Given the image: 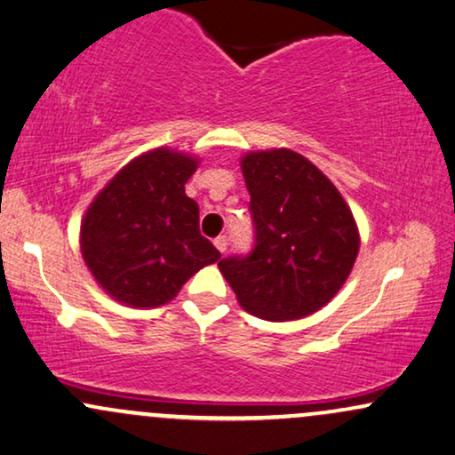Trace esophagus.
<instances>
[{
	"mask_svg": "<svg viewBox=\"0 0 455 455\" xmlns=\"http://www.w3.org/2000/svg\"><path fill=\"white\" fill-rule=\"evenodd\" d=\"M215 247H217L219 253H226V249H228V238H226V236H217V238H215Z\"/></svg>",
	"mask_w": 455,
	"mask_h": 455,
	"instance_id": "1",
	"label": "esophagus"
}]
</instances>
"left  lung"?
I'll return each instance as SVG.
<instances>
[{"mask_svg": "<svg viewBox=\"0 0 455 455\" xmlns=\"http://www.w3.org/2000/svg\"><path fill=\"white\" fill-rule=\"evenodd\" d=\"M251 194L255 249L219 261L244 311L293 322L323 308L349 279L360 232L349 204L317 165L291 148L240 159Z\"/></svg>", "mask_w": 455, "mask_h": 455, "instance_id": "obj_1", "label": "left lung"}]
</instances>
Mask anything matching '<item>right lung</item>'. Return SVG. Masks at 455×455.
<instances>
[{
	"label": "right lung",
	"instance_id": "right-lung-1",
	"mask_svg": "<svg viewBox=\"0 0 455 455\" xmlns=\"http://www.w3.org/2000/svg\"><path fill=\"white\" fill-rule=\"evenodd\" d=\"M200 159L159 147L133 157L93 197L80 223V253L95 283L132 308L168 304L221 253L200 234L185 183Z\"/></svg>",
	"mask_w": 455,
	"mask_h": 455
}]
</instances>
